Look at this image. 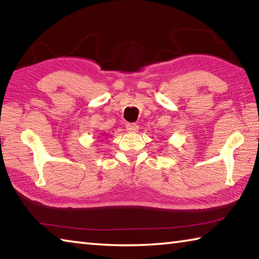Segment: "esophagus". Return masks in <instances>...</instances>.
Here are the masks:
<instances>
[{
  "mask_svg": "<svg viewBox=\"0 0 259 259\" xmlns=\"http://www.w3.org/2000/svg\"><path fill=\"white\" fill-rule=\"evenodd\" d=\"M125 129H126V131H128V133H137L138 131V125L136 124V123H128L125 125Z\"/></svg>",
  "mask_w": 259,
  "mask_h": 259,
  "instance_id": "1",
  "label": "esophagus"
}]
</instances>
